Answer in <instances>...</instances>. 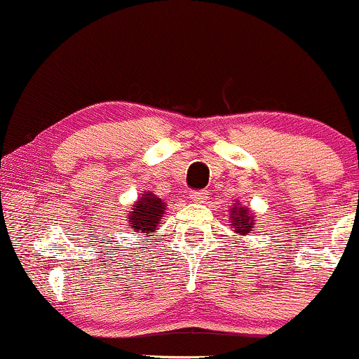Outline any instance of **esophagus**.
<instances>
[{
  "label": "esophagus",
  "mask_w": 359,
  "mask_h": 359,
  "mask_svg": "<svg viewBox=\"0 0 359 359\" xmlns=\"http://www.w3.org/2000/svg\"><path fill=\"white\" fill-rule=\"evenodd\" d=\"M191 197L194 203H205L208 201V191H194Z\"/></svg>",
  "instance_id": "obj_1"
}]
</instances>
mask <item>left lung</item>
Wrapping results in <instances>:
<instances>
[{
	"label": "left lung",
	"mask_w": 359,
	"mask_h": 359,
	"mask_svg": "<svg viewBox=\"0 0 359 359\" xmlns=\"http://www.w3.org/2000/svg\"><path fill=\"white\" fill-rule=\"evenodd\" d=\"M231 214H233V226L234 228L238 229L236 233H240V234H246V233H250V231H253V229H251V224H253V217H250V211L248 209H243V208H233L231 209Z\"/></svg>",
	"instance_id": "8db88e82"
}]
</instances>
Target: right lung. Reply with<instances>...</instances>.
Wrapping results in <instances>:
<instances>
[{"label":"right lung","instance_id":"add662e5","mask_svg":"<svg viewBox=\"0 0 359 359\" xmlns=\"http://www.w3.org/2000/svg\"><path fill=\"white\" fill-rule=\"evenodd\" d=\"M165 205H163L160 197L154 196L151 192L145 194L142 199L131 209L130 224L137 233H154L155 226L162 219V214Z\"/></svg>","mask_w":359,"mask_h":359}]
</instances>
